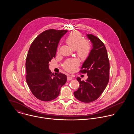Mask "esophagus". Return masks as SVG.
I'll return each instance as SVG.
<instances>
[{
    "label": "esophagus",
    "mask_w": 134,
    "mask_h": 134,
    "mask_svg": "<svg viewBox=\"0 0 134 134\" xmlns=\"http://www.w3.org/2000/svg\"><path fill=\"white\" fill-rule=\"evenodd\" d=\"M72 79H73V77L72 76H68L67 77V79H68V80H72Z\"/></svg>",
    "instance_id": "34e87169"
}]
</instances>
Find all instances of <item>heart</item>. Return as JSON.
I'll list each match as a JSON object with an SVG mask.
<instances>
[{
  "label": "heart",
  "mask_w": 134,
  "mask_h": 134,
  "mask_svg": "<svg viewBox=\"0 0 134 134\" xmlns=\"http://www.w3.org/2000/svg\"><path fill=\"white\" fill-rule=\"evenodd\" d=\"M66 44L73 49H75L79 57L85 59L87 57L91 50V46L89 41L82 40L81 34L77 31L72 32L65 40ZM78 64L75 59L66 61L63 64V68L67 71H73Z\"/></svg>",
  "instance_id": "heart-1"
}]
</instances>
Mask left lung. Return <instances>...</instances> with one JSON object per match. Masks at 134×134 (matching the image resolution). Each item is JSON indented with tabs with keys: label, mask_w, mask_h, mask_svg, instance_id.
<instances>
[{
	"label": "left lung",
	"mask_w": 134,
	"mask_h": 134,
	"mask_svg": "<svg viewBox=\"0 0 134 134\" xmlns=\"http://www.w3.org/2000/svg\"><path fill=\"white\" fill-rule=\"evenodd\" d=\"M92 44V49L82 64L80 72L87 73L88 78L81 80L77 77L79 87L74 95L84 103H90L97 99L106 88L109 79V61L103 42L91 34L87 35Z\"/></svg>",
	"instance_id": "8db88e82"
}]
</instances>
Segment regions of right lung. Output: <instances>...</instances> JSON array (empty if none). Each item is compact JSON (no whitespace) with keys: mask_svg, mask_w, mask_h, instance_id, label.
Returning <instances> with one entry per match:
<instances>
[{"mask_svg":"<svg viewBox=\"0 0 134 134\" xmlns=\"http://www.w3.org/2000/svg\"><path fill=\"white\" fill-rule=\"evenodd\" d=\"M67 32L45 30L35 39L29 48L26 61V81L34 96L41 100L55 99L66 82L65 75L52 73L49 62L56 57L59 41Z\"/></svg>","mask_w":134,"mask_h":134,"instance_id":"right-lung-1","label":"right lung"}]
</instances>
